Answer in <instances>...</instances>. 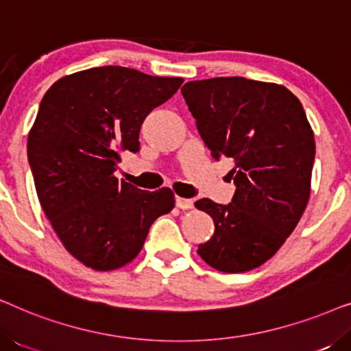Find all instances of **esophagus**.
<instances>
[{"instance_id": "esophagus-1", "label": "esophagus", "mask_w": 351, "mask_h": 351, "mask_svg": "<svg viewBox=\"0 0 351 351\" xmlns=\"http://www.w3.org/2000/svg\"><path fill=\"white\" fill-rule=\"evenodd\" d=\"M176 206L179 209H191L193 208V199H189V198H182V196H176Z\"/></svg>"}]
</instances>
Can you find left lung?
<instances>
[{
	"label": "left lung",
	"mask_w": 351,
	"mask_h": 351,
	"mask_svg": "<svg viewBox=\"0 0 351 351\" xmlns=\"http://www.w3.org/2000/svg\"><path fill=\"white\" fill-rule=\"evenodd\" d=\"M182 95L214 160L233 162L237 185L228 206L195 203L215 225L198 254L219 271L254 270L275 256L308 204L313 129L281 84L228 76L189 81Z\"/></svg>",
	"instance_id": "obj_1"
}]
</instances>
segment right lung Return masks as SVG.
<instances>
[{
    "mask_svg": "<svg viewBox=\"0 0 351 351\" xmlns=\"http://www.w3.org/2000/svg\"><path fill=\"white\" fill-rule=\"evenodd\" d=\"M184 80L126 66L66 75L47 89L28 132L38 199L64 247L97 271L137 257L152 223L174 208L171 189L145 191L114 176L153 108Z\"/></svg>",
    "mask_w": 351,
    "mask_h": 351,
    "instance_id": "right-lung-1",
    "label": "right lung"
}]
</instances>
